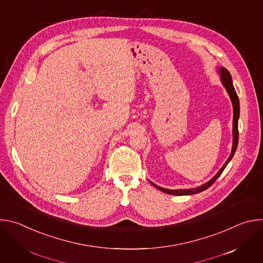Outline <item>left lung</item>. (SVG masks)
Wrapping results in <instances>:
<instances>
[{
	"label": "left lung",
	"mask_w": 263,
	"mask_h": 263,
	"mask_svg": "<svg viewBox=\"0 0 263 263\" xmlns=\"http://www.w3.org/2000/svg\"><path fill=\"white\" fill-rule=\"evenodd\" d=\"M217 73L219 74V79H220V82L222 84V86L226 88V91L228 92L229 97H230V100L232 102V106H233V129H232V136H233V142H232V149H231V154L229 156V158L227 159V161L223 163V165L220 167V170L215 174V176H213L208 182L202 184L201 186H198V187H194V189H189V190H166V189H162V187L154 184L153 182L152 185H154L157 190L165 193V194H168V195H173V196H189V195H196V194H199L201 192H204L205 190H207L208 187H210L214 182L215 180L220 176V174L223 172L224 167L227 166V164L231 161V159L233 158L234 154H235V151L237 148V144H238V119H239V99L237 97V93L234 89V86H233V83H232V77L230 72L228 71L227 68H224L222 66H219L217 67Z\"/></svg>",
	"instance_id": "8db88e82"
}]
</instances>
